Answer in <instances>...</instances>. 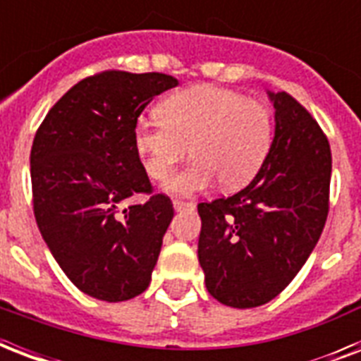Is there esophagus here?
Returning <instances> with one entry per match:
<instances>
[{"instance_id":"1","label":"esophagus","mask_w":361,"mask_h":361,"mask_svg":"<svg viewBox=\"0 0 361 361\" xmlns=\"http://www.w3.org/2000/svg\"><path fill=\"white\" fill-rule=\"evenodd\" d=\"M195 208L192 202H185V200H174V209L176 212H181V209H191Z\"/></svg>"}]
</instances>
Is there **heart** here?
Segmentation results:
<instances>
[{
    "mask_svg": "<svg viewBox=\"0 0 361 361\" xmlns=\"http://www.w3.org/2000/svg\"><path fill=\"white\" fill-rule=\"evenodd\" d=\"M158 116L135 123V147L152 180L172 176L185 159L192 161L166 183L172 192L202 191L215 180L228 191L245 187L260 172L274 140V118L266 104L217 86H192L159 104Z\"/></svg>",
    "mask_w": 361,
    "mask_h": 361,
    "instance_id": "b5f03b06",
    "label": "heart"
}]
</instances>
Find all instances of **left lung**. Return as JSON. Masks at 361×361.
I'll use <instances>...</instances> for the list:
<instances>
[{
  "label": "left lung",
  "mask_w": 361,
  "mask_h": 361,
  "mask_svg": "<svg viewBox=\"0 0 361 361\" xmlns=\"http://www.w3.org/2000/svg\"><path fill=\"white\" fill-rule=\"evenodd\" d=\"M275 136L255 180L198 204V262L217 302L258 307L279 296L317 245L330 209L331 152L313 116L286 92L269 93Z\"/></svg>",
  "instance_id": "left-lung-1"
}]
</instances>
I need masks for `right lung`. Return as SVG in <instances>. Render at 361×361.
<instances>
[{
	"mask_svg": "<svg viewBox=\"0 0 361 361\" xmlns=\"http://www.w3.org/2000/svg\"><path fill=\"white\" fill-rule=\"evenodd\" d=\"M174 86L163 73L103 71L71 87L37 129L30 155L37 226L87 296L123 302L152 281L174 208L166 195H153L133 133L149 101ZM136 192L147 202L120 212Z\"/></svg>",
	"mask_w": 361,
	"mask_h": 361,
	"instance_id": "1",
	"label": "right lung"
}]
</instances>
